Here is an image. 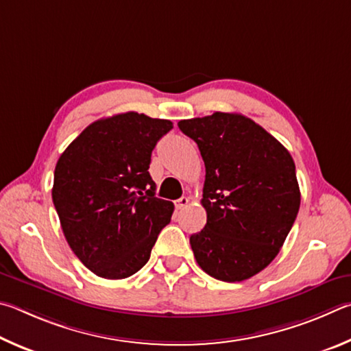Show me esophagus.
Segmentation results:
<instances>
[{"label": "esophagus", "instance_id": "esophagus-1", "mask_svg": "<svg viewBox=\"0 0 351 351\" xmlns=\"http://www.w3.org/2000/svg\"><path fill=\"white\" fill-rule=\"evenodd\" d=\"M189 205V197H182L179 200H176V208L177 210H183V208Z\"/></svg>", "mask_w": 351, "mask_h": 351}]
</instances>
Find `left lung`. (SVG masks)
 I'll list each match as a JSON object with an SVG mask.
<instances>
[{
  "mask_svg": "<svg viewBox=\"0 0 351 351\" xmlns=\"http://www.w3.org/2000/svg\"><path fill=\"white\" fill-rule=\"evenodd\" d=\"M205 162L206 225L189 237L211 278L242 282L262 271L284 245L300 206L296 166L284 145L241 114L180 120Z\"/></svg>",
  "mask_w": 351,
  "mask_h": 351,
  "instance_id": "left-lung-1",
  "label": "left lung"
}]
</instances>
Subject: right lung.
Masks as SVG:
<instances>
[{
  "mask_svg": "<svg viewBox=\"0 0 351 351\" xmlns=\"http://www.w3.org/2000/svg\"><path fill=\"white\" fill-rule=\"evenodd\" d=\"M172 121L125 112L89 125L61 154L52 200L61 228L86 268L125 279L149 261L174 204L156 197L151 154Z\"/></svg>",
  "mask_w": 351,
  "mask_h": 351,
  "instance_id": "right-lung-1",
  "label": "right lung"
}]
</instances>
